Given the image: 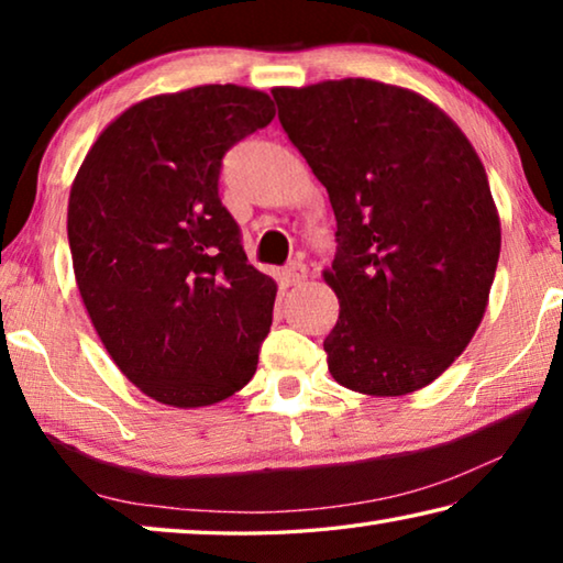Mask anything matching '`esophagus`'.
I'll return each instance as SVG.
<instances>
[{
    "label": "esophagus",
    "mask_w": 563,
    "mask_h": 563,
    "mask_svg": "<svg viewBox=\"0 0 563 563\" xmlns=\"http://www.w3.org/2000/svg\"><path fill=\"white\" fill-rule=\"evenodd\" d=\"M305 278H308V268H305V265L298 263V261L288 263L280 271V285H283V288H292V285H300Z\"/></svg>",
    "instance_id": "esophagus-1"
}]
</instances>
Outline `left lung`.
I'll list each match as a JSON object with an SVG mask.
<instances>
[{
  "label": "left lung",
  "instance_id": "1",
  "mask_svg": "<svg viewBox=\"0 0 563 563\" xmlns=\"http://www.w3.org/2000/svg\"><path fill=\"white\" fill-rule=\"evenodd\" d=\"M273 99L338 221L322 271L340 302L322 342L330 375L362 395L417 393L487 310L501 247L487 170L440 107L393 84L275 87Z\"/></svg>",
  "mask_w": 563,
  "mask_h": 563
}]
</instances>
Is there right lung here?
<instances>
[{
    "label": "right lung",
    "mask_w": 563,
    "mask_h": 563,
    "mask_svg": "<svg viewBox=\"0 0 563 563\" xmlns=\"http://www.w3.org/2000/svg\"><path fill=\"white\" fill-rule=\"evenodd\" d=\"M275 117L268 93L206 84L133 103L69 194L76 285L103 347L170 407L235 395L258 367L278 285L245 258L218 196L225 151Z\"/></svg>",
    "instance_id": "right-lung-1"
}]
</instances>
